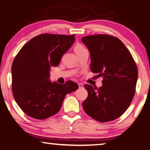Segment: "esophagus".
Listing matches in <instances>:
<instances>
[{
  "label": "esophagus",
  "mask_w": 150,
  "mask_h": 150,
  "mask_svg": "<svg viewBox=\"0 0 150 150\" xmlns=\"http://www.w3.org/2000/svg\"><path fill=\"white\" fill-rule=\"evenodd\" d=\"M78 85H79V88H83V85L82 84V83H78Z\"/></svg>",
  "instance_id": "1"
}]
</instances>
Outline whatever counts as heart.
<instances>
[{
	"label": "heart",
	"instance_id": "heart-1",
	"mask_svg": "<svg viewBox=\"0 0 150 150\" xmlns=\"http://www.w3.org/2000/svg\"><path fill=\"white\" fill-rule=\"evenodd\" d=\"M83 48H84V47H83L81 45H76V46H75V50H77L83 49Z\"/></svg>",
	"mask_w": 150,
	"mask_h": 150
}]
</instances>
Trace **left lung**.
<instances>
[{
	"instance_id": "obj_1",
	"label": "left lung",
	"mask_w": 150,
	"mask_h": 150,
	"mask_svg": "<svg viewBox=\"0 0 150 150\" xmlns=\"http://www.w3.org/2000/svg\"><path fill=\"white\" fill-rule=\"evenodd\" d=\"M90 52L91 70L103 78L98 88L86 84L88 96L83 109L95 120H115L129 107L135 94L138 68L127 47L117 38L106 34L81 38Z\"/></svg>"
}]
</instances>
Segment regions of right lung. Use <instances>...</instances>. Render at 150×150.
<instances>
[{"instance_id": "obj_1", "label": "right lung", "mask_w": 150, "mask_h": 150, "mask_svg": "<svg viewBox=\"0 0 150 150\" xmlns=\"http://www.w3.org/2000/svg\"><path fill=\"white\" fill-rule=\"evenodd\" d=\"M75 42V35L43 34L29 40L18 53L12 65V91L24 112L44 120L62 108L67 94L77 89V83L51 82L50 71L57 67Z\"/></svg>"}]
</instances>
